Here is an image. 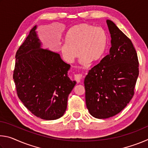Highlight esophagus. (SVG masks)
<instances>
[{"mask_svg": "<svg viewBox=\"0 0 148 148\" xmlns=\"http://www.w3.org/2000/svg\"><path fill=\"white\" fill-rule=\"evenodd\" d=\"M75 79L76 80V82L77 83H80L82 81V78H83V76H82V74H76L75 75Z\"/></svg>", "mask_w": 148, "mask_h": 148, "instance_id": "obj_1", "label": "esophagus"}]
</instances>
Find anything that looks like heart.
Returning <instances> with one entry per match:
<instances>
[{"mask_svg": "<svg viewBox=\"0 0 148 148\" xmlns=\"http://www.w3.org/2000/svg\"><path fill=\"white\" fill-rule=\"evenodd\" d=\"M107 34L103 29L87 23L72 27L66 35V42L61 44L59 51L65 61L72 63L79 54V62L86 66L91 61L97 62L105 53ZM79 51H77V50Z\"/></svg>", "mask_w": 148, "mask_h": 148, "instance_id": "b5f03b06", "label": "heart"}]
</instances>
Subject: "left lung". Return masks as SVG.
<instances>
[{
	"label": "left lung",
	"instance_id": "left-lung-1",
	"mask_svg": "<svg viewBox=\"0 0 148 148\" xmlns=\"http://www.w3.org/2000/svg\"><path fill=\"white\" fill-rule=\"evenodd\" d=\"M111 36L109 54L85 77L86 106L95 118L106 119L123 110L134 95L138 60L132 42L114 22L106 20Z\"/></svg>",
	"mask_w": 148,
	"mask_h": 148
}]
</instances>
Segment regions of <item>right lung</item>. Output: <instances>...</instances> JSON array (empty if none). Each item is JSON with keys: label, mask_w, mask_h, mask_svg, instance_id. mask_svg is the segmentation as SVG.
Wrapping results in <instances>:
<instances>
[{"label": "right lung", "mask_w": 148, "mask_h": 148, "mask_svg": "<svg viewBox=\"0 0 148 148\" xmlns=\"http://www.w3.org/2000/svg\"><path fill=\"white\" fill-rule=\"evenodd\" d=\"M35 25L16 55L13 78L20 101L34 116L55 120L63 116L76 81L68 76L71 65L60 55L43 49Z\"/></svg>", "instance_id": "1"}]
</instances>
